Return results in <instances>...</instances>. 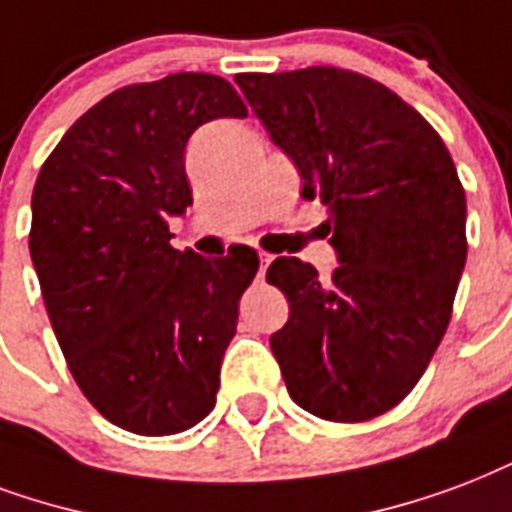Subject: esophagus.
<instances>
[{
	"label": "esophagus",
	"mask_w": 512,
	"mask_h": 512,
	"mask_svg": "<svg viewBox=\"0 0 512 512\" xmlns=\"http://www.w3.org/2000/svg\"><path fill=\"white\" fill-rule=\"evenodd\" d=\"M271 260H273V257L265 255V252H260V255H257V271H260V276H263V273L268 271V265H271Z\"/></svg>",
	"instance_id": "1"
}]
</instances>
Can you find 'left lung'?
<instances>
[{"label": "left lung", "mask_w": 512, "mask_h": 512, "mask_svg": "<svg viewBox=\"0 0 512 512\" xmlns=\"http://www.w3.org/2000/svg\"><path fill=\"white\" fill-rule=\"evenodd\" d=\"M271 142L322 198L338 268L322 282L298 257L265 279L290 303L271 335L287 392L327 421L395 408L446 333L467 260V201L446 144L397 93L362 74L311 66L236 74Z\"/></svg>", "instance_id": "obj_1"}]
</instances>
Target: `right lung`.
<instances>
[{"label": "right lung", "instance_id": "right-lung-1", "mask_svg": "<svg viewBox=\"0 0 512 512\" xmlns=\"http://www.w3.org/2000/svg\"><path fill=\"white\" fill-rule=\"evenodd\" d=\"M247 117L214 74L109 93L64 134L31 195L29 252L50 325L93 408L136 435H174L214 408L222 354L257 252H179L169 217L193 204L198 126Z\"/></svg>", "mask_w": 512, "mask_h": 512}]
</instances>
